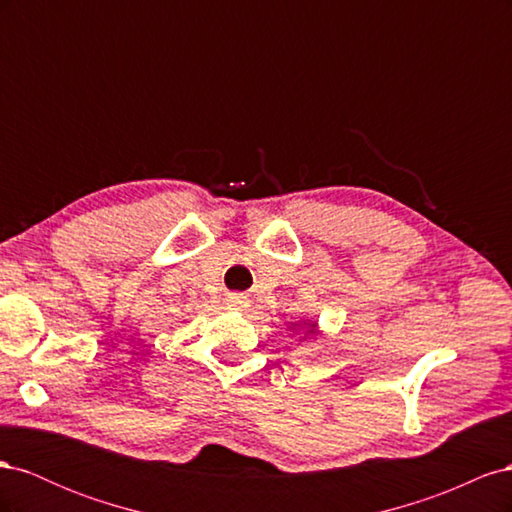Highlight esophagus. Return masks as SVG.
<instances>
[{"instance_id": "1", "label": "esophagus", "mask_w": 512, "mask_h": 512, "mask_svg": "<svg viewBox=\"0 0 512 512\" xmlns=\"http://www.w3.org/2000/svg\"><path fill=\"white\" fill-rule=\"evenodd\" d=\"M228 307H232V309H243V307H247V299L243 297V294H228Z\"/></svg>"}]
</instances>
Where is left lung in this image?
<instances>
[{"label":"left lung","instance_id":"left-lung-1","mask_svg":"<svg viewBox=\"0 0 512 512\" xmlns=\"http://www.w3.org/2000/svg\"><path fill=\"white\" fill-rule=\"evenodd\" d=\"M305 324H307V322H305ZM307 329H309V331H307L309 335H314V333H316V324H314V322H309V324H307Z\"/></svg>","mask_w":512,"mask_h":512}]
</instances>
